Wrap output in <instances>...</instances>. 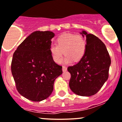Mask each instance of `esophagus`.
I'll use <instances>...</instances> for the list:
<instances>
[{
    "mask_svg": "<svg viewBox=\"0 0 122 122\" xmlns=\"http://www.w3.org/2000/svg\"><path fill=\"white\" fill-rule=\"evenodd\" d=\"M66 70H67V68H66L65 66H62V71L65 72Z\"/></svg>",
    "mask_w": 122,
    "mask_h": 122,
    "instance_id": "1",
    "label": "esophagus"
}]
</instances>
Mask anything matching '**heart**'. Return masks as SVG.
Segmentation results:
<instances>
[{"label": "heart", "mask_w": 122, "mask_h": 122, "mask_svg": "<svg viewBox=\"0 0 122 122\" xmlns=\"http://www.w3.org/2000/svg\"><path fill=\"white\" fill-rule=\"evenodd\" d=\"M56 45H51L49 51L52 60L59 64L62 60L64 53V62L68 64L74 60L78 62L81 60L85 54L86 43L85 40L81 35L71 33H64L56 39Z\"/></svg>", "instance_id": "1"}]
</instances>
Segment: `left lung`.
I'll list each match as a JSON object with an SVG mask.
<instances>
[{
    "instance_id": "obj_1",
    "label": "left lung",
    "mask_w": 122,
    "mask_h": 122,
    "mask_svg": "<svg viewBox=\"0 0 122 122\" xmlns=\"http://www.w3.org/2000/svg\"><path fill=\"white\" fill-rule=\"evenodd\" d=\"M85 36V54L76 64L68 67L71 74L69 85L74 93L90 97L101 89L109 76L111 60L105 45L99 38L82 31Z\"/></svg>"
}]
</instances>
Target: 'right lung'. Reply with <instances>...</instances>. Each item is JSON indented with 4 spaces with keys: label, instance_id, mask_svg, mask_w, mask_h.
Segmentation results:
<instances>
[{
    "label": "right lung",
    "instance_id": "1",
    "mask_svg": "<svg viewBox=\"0 0 122 122\" xmlns=\"http://www.w3.org/2000/svg\"><path fill=\"white\" fill-rule=\"evenodd\" d=\"M55 34L36 31L19 46L14 52L11 70L18 92L34 102L51 94L54 83L62 73V66L52 60L49 48Z\"/></svg>",
    "mask_w": 122,
    "mask_h": 122
}]
</instances>
